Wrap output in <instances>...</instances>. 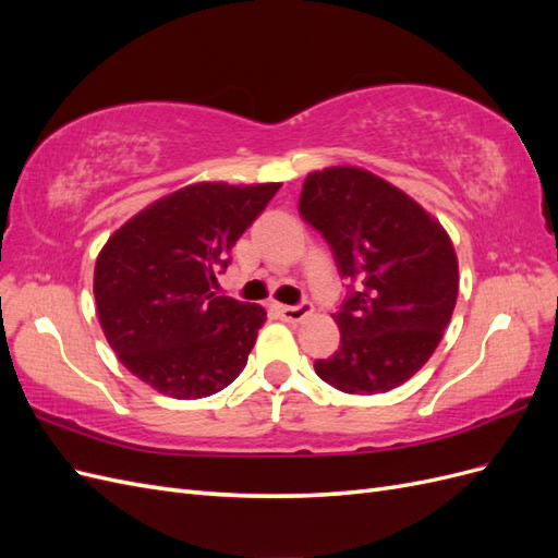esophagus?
<instances>
[{
    "mask_svg": "<svg viewBox=\"0 0 558 558\" xmlns=\"http://www.w3.org/2000/svg\"><path fill=\"white\" fill-rule=\"evenodd\" d=\"M314 312L310 302H298V305H279V316L289 324H298V320L307 318Z\"/></svg>",
    "mask_w": 558,
    "mask_h": 558,
    "instance_id": "1",
    "label": "esophagus"
}]
</instances>
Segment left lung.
Segmentation results:
<instances>
[{
	"mask_svg": "<svg viewBox=\"0 0 558 558\" xmlns=\"http://www.w3.org/2000/svg\"><path fill=\"white\" fill-rule=\"evenodd\" d=\"M298 211L332 251L347 295L332 318L340 349L316 375L344 393H386L433 356L459 295V260L440 221L359 167L302 185Z\"/></svg>",
	"mask_w": 558,
	"mask_h": 558,
	"instance_id": "1",
	"label": "left lung"
}]
</instances>
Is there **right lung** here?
Listing matches in <instances>:
<instances>
[{"instance_id": "obj_1", "label": "right lung", "mask_w": 558, "mask_h": 558, "mask_svg": "<svg viewBox=\"0 0 558 558\" xmlns=\"http://www.w3.org/2000/svg\"><path fill=\"white\" fill-rule=\"evenodd\" d=\"M281 183H193L116 230L95 265L97 316L134 377L179 400L234 381L267 314L216 295V275Z\"/></svg>"}]
</instances>
